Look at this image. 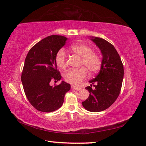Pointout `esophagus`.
I'll return each instance as SVG.
<instances>
[{
  "label": "esophagus",
  "instance_id": "34e87169",
  "mask_svg": "<svg viewBox=\"0 0 146 146\" xmlns=\"http://www.w3.org/2000/svg\"><path fill=\"white\" fill-rule=\"evenodd\" d=\"M71 87H72V88L75 89V90H77V91H79V90H81V88H80V87H78V86H72Z\"/></svg>",
  "mask_w": 146,
  "mask_h": 146
}]
</instances>
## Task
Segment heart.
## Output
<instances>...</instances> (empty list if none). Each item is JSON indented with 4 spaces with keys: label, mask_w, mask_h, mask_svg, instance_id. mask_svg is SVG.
Masks as SVG:
<instances>
[{
    "label": "heart",
    "mask_w": 146,
    "mask_h": 146,
    "mask_svg": "<svg viewBox=\"0 0 146 146\" xmlns=\"http://www.w3.org/2000/svg\"><path fill=\"white\" fill-rule=\"evenodd\" d=\"M71 50L74 53L81 56L80 65L86 66L91 73H96L101 69L102 61L100 56L97 52H93L90 46L84 43L77 42L71 46ZM54 60L58 68L65 69L67 67L66 56L63 49L57 52ZM86 68L82 66L79 68L67 71L64 75L66 81L75 85L79 84L88 76V71Z\"/></svg>",
    "instance_id": "obj_1"
}]
</instances>
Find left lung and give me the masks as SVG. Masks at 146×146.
Wrapping results in <instances>:
<instances>
[{
  "instance_id": "left-lung-1",
  "label": "left lung",
  "mask_w": 146,
  "mask_h": 146,
  "mask_svg": "<svg viewBox=\"0 0 146 146\" xmlns=\"http://www.w3.org/2000/svg\"><path fill=\"white\" fill-rule=\"evenodd\" d=\"M103 56L101 69L90 86L86 87L89 97L82 104L86 110L100 112L110 108L120 94L124 76V67L118 52L113 45L103 38L92 37ZM96 83V85H94ZM95 86L93 89L92 86Z\"/></svg>"
}]
</instances>
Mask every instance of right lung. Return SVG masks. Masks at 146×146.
<instances>
[{"instance_id":"add662e5","label":"right lung","mask_w":146,"mask_h":146,"mask_svg":"<svg viewBox=\"0 0 146 146\" xmlns=\"http://www.w3.org/2000/svg\"><path fill=\"white\" fill-rule=\"evenodd\" d=\"M66 40L64 36H47L35 44L25 58L21 77L23 90L30 104L40 111L49 113L59 109L71 88L64 81L54 86L50 84L62 79L54 59Z\"/></svg>"}]
</instances>
